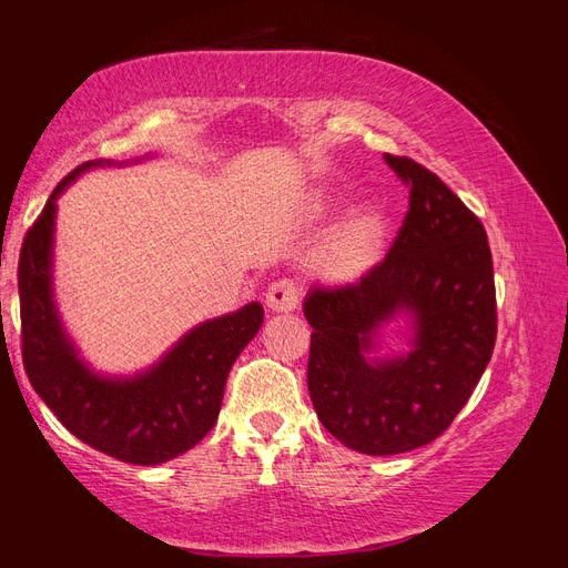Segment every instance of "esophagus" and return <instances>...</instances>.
<instances>
[{"label":"esophagus","instance_id":"esophagus-1","mask_svg":"<svg viewBox=\"0 0 568 568\" xmlns=\"http://www.w3.org/2000/svg\"><path fill=\"white\" fill-rule=\"evenodd\" d=\"M298 301H301V286L288 277L272 282L270 288H267V294H265V303H267L270 311H274V313L296 311Z\"/></svg>","mask_w":568,"mask_h":568}]
</instances>
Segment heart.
Here are the masks:
<instances>
[{
  "mask_svg": "<svg viewBox=\"0 0 568 568\" xmlns=\"http://www.w3.org/2000/svg\"><path fill=\"white\" fill-rule=\"evenodd\" d=\"M384 225L376 215H359L326 244L317 257L315 267L332 280H351L363 274L376 257L382 244Z\"/></svg>",
  "mask_w": 568,
  "mask_h": 568,
  "instance_id": "b5f03b06",
  "label": "heart"
}]
</instances>
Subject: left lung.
I'll return each instance as SVG.
<instances>
[{
  "instance_id": "left-lung-1",
  "label": "left lung",
  "mask_w": 568,
  "mask_h": 568,
  "mask_svg": "<svg viewBox=\"0 0 568 568\" xmlns=\"http://www.w3.org/2000/svg\"><path fill=\"white\" fill-rule=\"evenodd\" d=\"M409 209L384 261L357 282L313 286L307 390L326 432L351 450L398 455L436 440L486 372L497 336L493 255L480 220L436 173L384 153ZM416 317L405 358L367 361L375 332Z\"/></svg>"
}]
</instances>
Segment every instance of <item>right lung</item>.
Wrapping results in <instances>:
<instances>
[{
	"mask_svg": "<svg viewBox=\"0 0 568 568\" xmlns=\"http://www.w3.org/2000/svg\"><path fill=\"white\" fill-rule=\"evenodd\" d=\"M90 163L68 173L32 222L19 257L21 355L32 388L90 448L130 464L173 459L211 432L234 359L263 324V305L203 322L161 363L134 379H104L84 367L51 301L57 196Z\"/></svg>",
	"mask_w": 568,
	"mask_h": 568,
	"instance_id": "add662e5",
	"label": "right lung"
}]
</instances>
